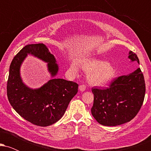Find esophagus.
I'll return each mask as SVG.
<instances>
[{
    "label": "esophagus",
    "instance_id": "obj_1",
    "mask_svg": "<svg viewBox=\"0 0 151 151\" xmlns=\"http://www.w3.org/2000/svg\"><path fill=\"white\" fill-rule=\"evenodd\" d=\"M79 89L80 91H84L86 90V86L82 84V85H80L79 86Z\"/></svg>",
    "mask_w": 151,
    "mask_h": 151
}]
</instances>
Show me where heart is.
I'll return each instance as SVG.
<instances>
[{
    "mask_svg": "<svg viewBox=\"0 0 151 151\" xmlns=\"http://www.w3.org/2000/svg\"><path fill=\"white\" fill-rule=\"evenodd\" d=\"M78 65L88 72L86 79L89 84L95 86H103L109 84L116 75L115 67L112 64L101 60H90L81 62ZM70 70L74 74L78 72L77 65L74 62L70 66Z\"/></svg>",
    "mask_w": 151,
    "mask_h": 151,
    "instance_id": "b5f03b06",
    "label": "heart"
}]
</instances>
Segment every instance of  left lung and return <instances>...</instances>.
I'll return each mask as SVG.
<instances>
[{"mask_svg":"<svg viewBox=\"0 0 151 151\" xmlns=\"http://www.w3.org/2000/svg\"><path fill=\"white\" fill-rule=\"evenodd\" d=\"M129 58L139 64L138 57L130 51ZM93 104L91 114L103 126H115L130 121L138 113L143 103L145 84L138 68L128 75L121 76L104 89L92 88Z\"/></svg>","mask_w":151,"mask_h":151,"instance_id":"left-lung-1","label":"left lung"}]
</instances>
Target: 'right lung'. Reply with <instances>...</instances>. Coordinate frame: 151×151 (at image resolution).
Here are the masks:
<instances>
[{
    "label": "right lung",
    "mask_w": 151,
    "mask_h": 151,
    "mask_svg": "<svg viewBox=\"0 0 151 151\" xmlns=\"http://www.w3.org/2000/svg\"><path fill=\"white\" fill-rule=\"evenodd\" d=\"M27 55H32L47 63L52 77L59 70L55 56L42 43L27 45L13 58L9 70L7 96L10 105L20 116L39 126H50L65 114L72 99L77 94L78 84L63 79L52 78L38 88L30 89L22 82L20 66Z\"/></svg>",
    "instance_id": "obj_1"
}]
</instances>
